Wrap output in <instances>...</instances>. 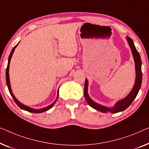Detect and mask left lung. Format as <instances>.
I'll use <instances>...</instances> for the list:
<instances>
[{"mask_svg":"<svg viewBox=\"0 0 149 149\" xmlns=\"http://www.w3.org/2000/svg\"><path fill=\"white\" fill-rule=\"evenodd\" d=\"M126 40L128 43L129 47L130 48L132 53V56L134 58V61L135 63V71H136V78H135V83L132 89L128 95H127L125 98H122L121 100H119L116 102L112 107H105L102 105L96 102L95 101L92 99L90 97L88 93V81L86 78L85 80V85H84V96L86 100L91 107H93L95 109L99 111L100 112L102 113H118L122 111H124L125 109L128 107L132 104L134 98L136 97L139 90L142 84V61L141 58H140V56L138 52L137 51L136 49L134 44L132 40L128 36H126Z\"/></svg>","mask_w":149,"mask_h":149,"instance_id":"1","label":"left lung"}]
</instances>
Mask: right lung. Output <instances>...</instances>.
<instances>
[{
	"label": "right lung",
	"instance_id": "1",
	"mask_svg": "<svg viewBox=\"0 0 149 149\" xmlns=\"http://www.w3.org/2000/svg\"><path fill=\"white\" fill-rule=\"evenodd\" d=\"M18 44L16 46H15L13 48V49H12V51L11 52V53H10V54H9V59H8L7 68V70H6V82H7V85L8 89H9V93H10V94H11V95L12 96L13 98V99H14L15 102V103L17 104V105L19 106V107H20L21 109H22L25 110V111H28V112L36 113H43V112H45V111H47L49 110L50 109L53 107L54 106V103H55V102H56V100H57L58 96V91H57V96H56V98L55 99V100H54V101L53 102V103L50 104V105L47 106V107H45L41 108V109H33V108H32V107H28V106L25 105V104H22V102H20L19 101V100L15 98V96H14L12 90H11V84H10V79H9V64H10V61H11V59L15 49V48L17 47V46L18 45Z\"/></svg>",
	"mask_w": 149,
	"mask_h": 149
}]
</instances>
